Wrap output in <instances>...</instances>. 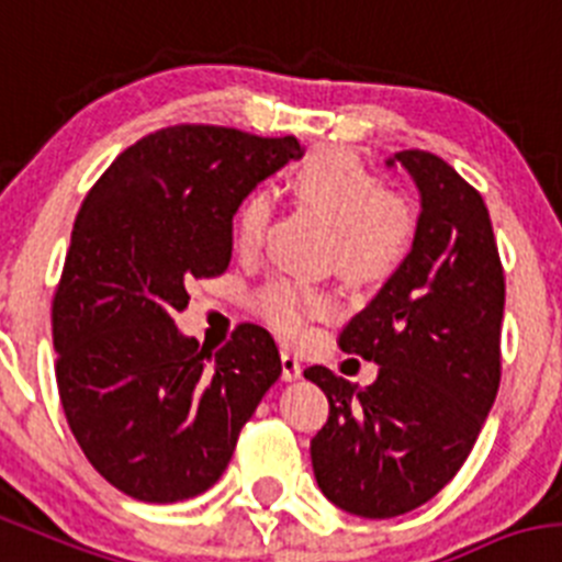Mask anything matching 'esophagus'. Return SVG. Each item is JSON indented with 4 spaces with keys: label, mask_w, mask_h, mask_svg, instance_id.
<instances>
[{
    "label": "esophagus",
    "mask_w": 562,
    "mask_h": 562,
    "mask_svg": "<svg viewBox=\"0 0 562 562\" xmlns=\"http://www.w3.org/2000/svg\"><path fill=\"white\" fill-rule=\"evenodd\" d=\"M301 373H303L301 359L290 351H281V379H284V382H295V379H301Z\"/></svg>",
    "instance_id": "1"
}]
</instances>
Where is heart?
I'll return each instance as SVG.
<instances>
[{
    "mask_svg": "<svg viewBox=\"0 0 562 562\" xmlns=\"http://www.w3.org/2000/svg\"><path fill=\"white\" fill-rule=\"evenodd\" d=\"M286 187L303 205L334 225L328 261L357 284L382 281L398 270L415 239V217L401 194L387 192L382 178L370 172L353 153L339 147H315L297 158L286 172ZM270 225V200L250 192L234 220L236 247L245 254L259 250ZM254 312L284 339L306 334L308 321L334 312L326 290L278 278L261 286Z\"/></svg>",
    "mask_w": 562,
    "mask_h": 562,
    "instance_id": "b5f03b06",
    "label": "heart"
}]
</instances>
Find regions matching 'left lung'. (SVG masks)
Here are the masks:
<instances>
[{
    "mask_svg": "<svg viewBox=\"0 0 562 562\" xmlns=\"http://www.w3.org/2000/svg\"><path fill=\"white\" fill-rule=\"evenodd\" d=\"M395 161L420 189L415 241L339 334V348L379 375L357 387L323 364L303 370L328 398L312 440L315 480L362 518L404 516L449 485L502 382L504 270L485 200L435 153Z\"/></svg>",
    "mask_w": 562,
    "mask_h": 562,
    "instance_id": "1",
    "label": "left lung"
}]
</instances>
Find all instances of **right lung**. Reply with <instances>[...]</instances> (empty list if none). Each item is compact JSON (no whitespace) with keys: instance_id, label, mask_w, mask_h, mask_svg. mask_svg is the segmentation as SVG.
<instances>
[{"instance_id":"add662e5","label":"right lung","mask_w":562,"mask_h":562,"mask_svg":"<svg viewBox=\"0 0 562 562\" xmlns=\"http://www.w3.org/2000/svg\"><path fill=\"white\" fill-rule=\"evenodd\" d=\"M295 136L172 125L138 138L80 205L53 297L55 375L82 454L116 491L172 504L209 491L281 375L270 331L211 357L172 317L192 278L228 270L247 192L301 158Z\"/></svg>"}]
</instances>
